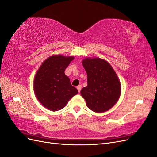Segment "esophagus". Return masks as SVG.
Segmentation results:
<instances>
[{
  "mask_svg": "<svg viewBox=\"0 0 157 157\" xmlns=\"http://www.w3.org/2000/svg\"><path fill=\"white\" fill-rule=\"evenodd\" d=\"M77 89H78L79 92H80V91H81V89H82V86H81V85H79L78 86H77Z\"/></svg>",
  "mask_w": 157,
  "mask_h": 157,
  "instance_id": "esophagus-1",
  "label": "esophagus"
}]
</instances>
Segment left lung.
<instances>
[{"instance_id": "8db88e82", "label": "left lung", "mask_w": 157, "mask_h": 157, "mask_svg": "<svg viewBox=\"0 0 157 157\" xmlns=\"http://www.w3.org/2000/svg\"><path fill=\"white\" fill-rule=\"evenodd\" d=\"M82 64L87 74V86L81 90L88 108L96 113L111 109L118 101L121 85L112 66L101 59H86Z\"/></svg>"}]
</instances>
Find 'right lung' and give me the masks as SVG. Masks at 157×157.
Here are the masks:
<instances>
[{
	"instance_id": "add662e5",
	"label": "right lung",
	"mask_w": 157,
	"mask_h": 157,
	"mask_svg": "<svg viewBox=\"0 0 157 157\" xmlns=\"http://www.w3.org/2000/svg\"><path fill=\"white\" fill-rule=\"evenodd\" d=\"M73 59V56H52L43 62L38 70L35 76L34 91L38 101L45 108L52 111L59 110L78 93L64 74Z\"/></svg>"
}]
</instances>
